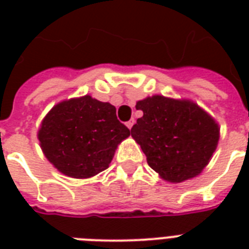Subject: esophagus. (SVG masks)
Masks as SVG:
<instances>
[{
    "mask_svg": "<svg viewBox=\"0 0 249 249\" xmlns=\"http://www.w3.org/2000/svg\"><path fill=\"white\" fill-rule=\"evenodd\" d=\"M133 125H134V119H132V120H129L128 123H126V126H128L129 129H132Z\"/></svg>",
    "mask_w": 249,
    "mask_h": 249,
    "instance_id": "34e87169",
    "label": "esophagus"
}]
</instances>
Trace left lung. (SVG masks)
I'll use <instances>...</instances> for the list:
<instances>
[{"label": "left lung", "mask_w": 249, "mask_h": 249, "mask_svg": "<svg viewBox=\"0 0 249 249\" xmlns=\"http://www.w3.org/2000/svg\"><path fill=\"white\" fill-rule=\"evenodd\" d=\"M143 116L132 137L160 178L179 183L196 177L208 165L220 140V126L190 99L152 95L138 101Z\"/></svg>", "instance_id": "left-lung-1"}]
</instances>
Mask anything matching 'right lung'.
I'll return each mask as SVG.
<instances>
[{
  "instance_id": "right-lung-1",
  "label": "right lung",
  "mask_w": 249,
  "mask_h": 249,
  "mask_svg": "<svg viewBox=\"0 0 249 249\" xmlns=\"http://www.w3.org/2000/svg\"><path fill=\"white\" fill-rule=\"evenodd\" d=\"M129 136L115 106L90 95L59 102L37 132L45 158L62 174L79 179L107 169L117 146Z\"/></svg>"
}]
</instances>
